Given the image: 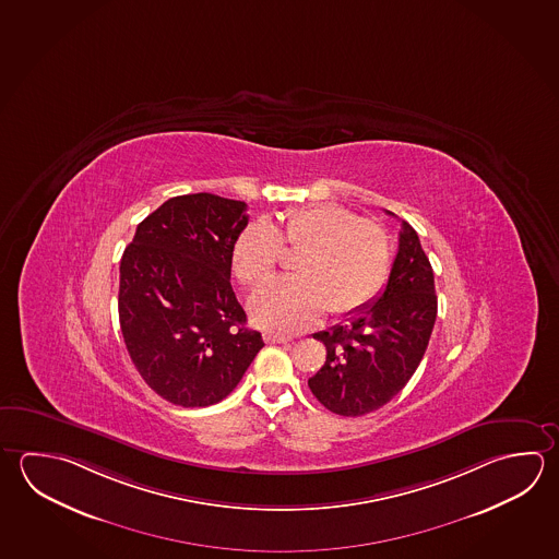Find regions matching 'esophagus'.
Segmentation results:
<instances>
[{
    "label": "esophagus",
    "mask_w": 559,
    "mask_h": 559,
    "mask_svg": "<svg viewBox=\"0 0 559 559\" xmlns=\"http://www.w3.org/2000/svg\"><path fill=\"white\" fill-rule=\"evenodd\" d=\"M264 341L265 343H270V345H275V343H289V341H294V336L267 331V333H264Z\"/></svg>",
    "instance_id": "1"
}]
</instances>
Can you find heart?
Segmentation results:
<instances>
[{"mask_svg": "<svg viewBox=\"0 0 559 559\" xmlns=\"http://www.w3.org/2000/svg\"><path fill=\"white\" fill-rule=\"evenodd\" d=\"M285 248L301 254L297 277L272 280L250 297L258 325L294 333L321 313L350 316L374 299L392 267V240L382 224L335 203L287 211L282 224H248L233 248V270L246 285L272 274Z\"/></svg>", "mask_w": 559, "mask_h": 559, "instance_id": "heart-1", "label": "heart"}]
</instances>
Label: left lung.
I'll return each mask as SVG.
<instances>
[{"label":"left lung","instance_id":"obj_1","mask_svg":"<svg viewBox=\"0 0 559 559\" xmlns=\"http://www.w3.org/2000/svg\"><path fill=\"white\" fill-rule=\"evenodd\" d=\"M436 317L433 270L416 230L402 221L384 292L348 317L345 325L313 335L326 348L325 365L307 382L313 396L338 416L380 409L416 372Z\"/></svg>","mask_w":559,"mask_h":559}]
</instances>
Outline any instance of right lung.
<instances>
[{"label":"right lung","mask_w":559,"mask_h":559,"mask_svg":"<svg viewBox=\"0 0 559 559\" xmlns=\"http://www.w3.org/2000/svg\"><path fill=\"white\" fill-rule=\"evenodd\" d=\"M248 204L173 197L138 224L120 262L118 313L133 366L175 406H213L264 346L230 285Z\"/></svg>","instance_id":"1"}]
</instances>
